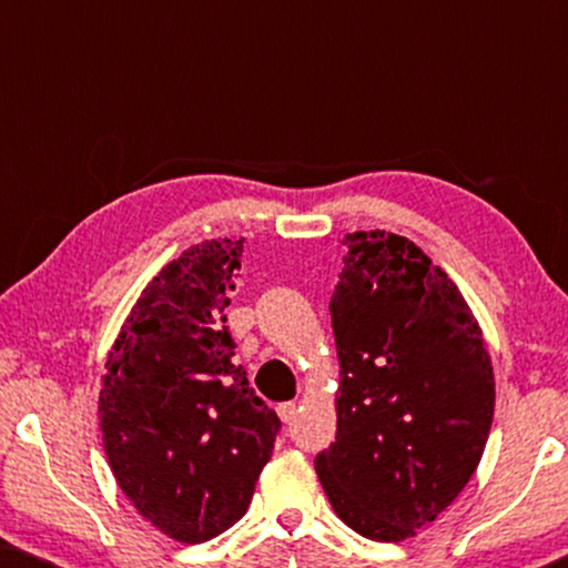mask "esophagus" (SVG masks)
<instances>
[{"instance_id":"obj_1","label":"esophagus","mask_w":568,"mask_h":568,"mask_svg":"<svg viewBox=\"0 0 568 568\" xmlns=\"http://www.w3.org/2000/svg\"><path fill=\"white\" fill-rule=\"evenodd\" d=\"M276 410H278V418H282L284 424H292L294 416H297V406H294V403H282Z\"/></svg>"}]
</instances>
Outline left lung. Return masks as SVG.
I'll list each match as a JSON object with an SVG mask.
<instances>
[{
  "mask_svg": "<svg viewBox=\"0 0 568 568\" xmlns=\"http://www.w3.org/2000/svg\"><path fill=\"white\" fill-rule=\"evenodd\" d=\"M331 297L336 442L315 457L331 507L377 542L414 538L457 499L494 422V369L468 302L393 232L344 237Z\"/></svg>",
  "mask_w": 568,
  "mask_h": 568,
  "instance_id": "left-lung-1",
  "label": "left lung"
}]
</instances>
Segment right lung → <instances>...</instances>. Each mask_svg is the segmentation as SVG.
<instances>
[{
	"mask_svg": "<svg viewBox=\"0 0 568 568\" xmlns=\"http://www.w3.org/2000/svg\"><path fill=\"white\" fill-rule=\"evenodd\" d=\"M243 240H206L170 261L108 354L100 432L139 515L178 542L230 530L271 460L278 416L232 364L230 292Z\"/></svg>",
	"mask_w": 568,
	"mask_h": 568,
	"instance_id": "obj_1",
	"label": "right lung"
}]
</instances>
